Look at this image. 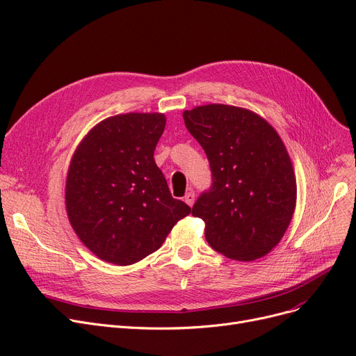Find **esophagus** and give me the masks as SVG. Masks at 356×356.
Segmentation results:
<instances>
[{"label":"esophagus","mask_w":356,"mask_h":356,"mask_svg":"<svg viewBox=\"0 0 356 356\" xmlns=\"http://www.w3.org/2000/svg\"><path fill=\"white\" fill-rule=\"evenodd\" d=\"M184 202L189 204V207H193V203H195V192L193 191H191L189 193H186V196H184Z\"/></svg>","instance_id":"obj_1"}]
</instances>
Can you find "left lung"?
Segmentation results:
<instances>
[{"instance_id":"1","label":"left lung","mask_w":356,"mask_h":356,"mask_svg":"<svg viewBox=\"0 0 356 356\" xmlns=\"http://www.w3.org/2000/svg\"><path fill=\"white\" fill-rule=\"evenodd\" d=\"M183 120L212 170V188L192 209L204 222L208 244L236 261L267 255L296 209V176L283 140L247 108L200 105L184 111Z\"/></svg>"}]
</instances>
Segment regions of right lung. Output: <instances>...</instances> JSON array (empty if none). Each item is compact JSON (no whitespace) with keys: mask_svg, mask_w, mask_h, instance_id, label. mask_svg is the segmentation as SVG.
Returning <instances> with one entry per match:
<instances>
[{"mask_svg":"<svg viewBox=\"0 0 356 356\" xmlns=\"http://www.w3.org/2000/svg\"><path fill=\"white\" fill-rule=\"evenodd\" d=\"M160 112L105 118L74 149L65 203L73 231L98 258L131 266L157 251L192 209L172 197L154 161Z\"/></svg>","mask_w":356,"mask_h":356,"instance_id":"right-lung-1","label":"right lung"}]
</instances>
